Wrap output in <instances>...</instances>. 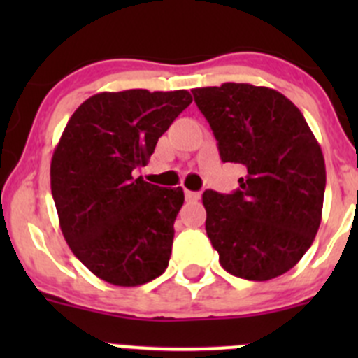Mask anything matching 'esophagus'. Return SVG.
Wrapping results in <instances>:
<instances>
[{
	"label": "esophagus",
	"instance_id": "obj_1",
	"mask_svg": "<svg viewBox=\"0 0 358 358\" xmlns=\"http://www.w3.org/2000/svg\"><path fill=\"white\" fill-rule=\"evenodd\" d=\"M185 199L189 202H197L201 199L199 192H192V190H185Z\"/></svg>",
	"mask_w": 358,
	"mask_h": 358
}]
</instances>
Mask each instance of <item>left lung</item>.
<instances>
[{
	"mask_svg": "<svg viewBox=\"0 0 358 358\" xmlns=\"http://www.w3.org/2000/svg\"><path fill=\"white\" fill-rule=\"evenodd\" d=\"M223 162L244 168L232 194L206 190V234L232 275L270 280L312 246L322 218L326 162L298 107L248 83L192 90Z\"/></svg>",
	"mask_w": 358,
	"mask_h": 358,
	"instance_id": "1",
	"label": "left lung"
}]
</instances>
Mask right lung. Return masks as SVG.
Segmentation results:
<instances>
[{
    "label": "right lung",
    "mask_w": 358,
    "mask_h": 358,
    "mask_svg": "<svg viewBox=\"0 0 358 358\" xmlns=\"http://www.w3.org/2000/svg\"><path fill=\"white\" fill-rule=\"evenodd\" d=\"M192 102L187 90L96 93L69 119L50 166L60 229L99 279L133 287L168 268L182 187L135 178L159 136Z\"/></svg>",
    "instance_id": "1"
}]
</instances>
